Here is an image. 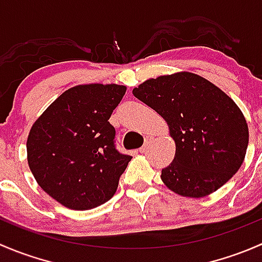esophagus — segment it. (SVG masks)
Masks as SVG:
<instances>
[{
	"label": "esophagus",
	"instance_id": "1",
	"mask_svg": "<svg viewBox=\"0 0 262 262\" xmlns=\"http://www.w3.org/2000/svg\"><path fill=\"white\" fill-rule=\"evenodd\" d=\"M152 141H153V137L147 136L146 139H144V144L141 148H139V152H141V153H146V150L148 149V146H149L150 142H152Z\"/></svg>",
	"mask_w": 262,
	"mask_h": 262
}]
</instances>
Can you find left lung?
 Segmentation results:
<instances>
[{
  "label": "left lung",
  "instance_id": "8db88e82",
  "mask_svg": "<svg viewBox=\"0 0 262 262\" xmlns=\"http://www.w3.org/2000/svg\"><path fill=\"white\" fill-rule=\"evenodd\" d=\"M133 95L165 119L175 141V158L161 173L171 191L207 196L239 170L248 146L247 121L212 82L178 72L144 81Z\"/></svg>",
  "mask_w": 262,
  "mask_h": 262
}]
</instances>
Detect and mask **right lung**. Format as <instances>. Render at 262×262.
<instances>
[{
	"mask_svg": "<svg viewBox=\"0 0 262 262\" xmlns=\"http://www.w3.org/2000/svg\"><path fill=\"white\" fill-rule=\"evenodd\" d=\"M125 91L126 86L115 83L71 87L31 126L29 167L39 186L63 207L89 210L115 194L132 157L115 149L109 119Z\"/></svg>",
	"mask_w": 262,
	"mask_h": 262,
	"instance_id": "right-lung-1",
	"label": "right lung"
}]
</instances>
